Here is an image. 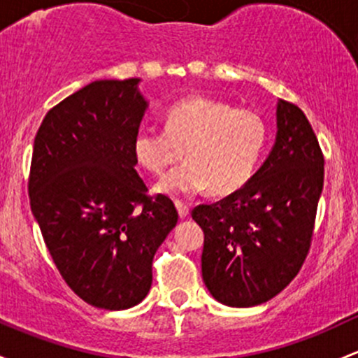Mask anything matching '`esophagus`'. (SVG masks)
<instances>
[{"label":"esophagus","instance_id":"obj_1","mask_svg":"<svg viewBox=\"0 0 358 358\" xmlns=\"http://www.w3.org/2000/svg\"><path fill=\"white\" fill-rule=\"evenodd\" d=\"M175 206H176V209H178L180 217H187V216H189L190 208L185 204V202H183V201H175Z\"/></svg>","mask_w":358,"mask_h":358}]
</instances>
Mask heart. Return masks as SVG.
Instances as JSON below:
<instances>
[{"mask_svg": "<svg viewBox=\"0 0 358 358\" xmlns=\"http://www.w3.org/2000/svg\"><path fill=\"white\" fill-rule=\"evenodd\" d=\"M269 127L261 113L224 101L192 96L168 108L163 130L144 129L134 137V157L145 171L163 176L156 187L168 195L206 190L227 195L250 182L268 148Z\"/></svg>", "mask_w": 358, "mask_h": 358, "instance_id": "1", "label": "heart"}]
</instances>
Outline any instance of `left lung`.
Here are the masks:
<instances>
[{
  "label": "left lung",
  "instance_id": "left-lung-1",
  "mask_svg": "<svg viewBox=\"0 0 358 358\" xmlns=\"http://www.w3.org/2000/svg\"><path fill=\"white\" fill-rule=\"evenodd\" d=\"M324 185V154L296 104L278 103L276 144L250 182L228 197L192 209L204 229L202 278L229 307L276 296L310 250Z\"/></svg>",
  "mask_w": 358,
  "mask_h": 358
}]
</instances>
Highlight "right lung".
Instances as JSON below:
<instances>
[{
	"label": "right lung",
	"mask_w": 358,
	"mask_h": 358,
	"mask_svg": "<svg viewBox=\"0 0 358 358\" xmlns=\"http://www.w3.org/2000/svg\"><path fill=\"white\" fill-rule=\"evenodd\" d=\"M138 78L96 80L48 111L34 141L29 199L65 283L89 306L145 299L152 259L175 228L168 195H149L134 137L148 103Z\"/></svg>",
	"instance_id": "add662e5"
}]
</instances>
